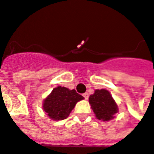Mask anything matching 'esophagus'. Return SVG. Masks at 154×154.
<instances>
[{"label": "esophagus", "mask_w": 154, "mask_h": 154, "mask_svg": "<svg viewBox=\"0 0 154 154\" xmlns=\"http://www.w3.org/2000/svg\"><path fill=\"white\" fill-rule=\"evenodd\" d=\"M83 96H84V98H85V99H86V100H87L88 98H89V94H88V93H85V94H83Z\"/></svg>", "instance_id": "obj_1"}]
</instances>
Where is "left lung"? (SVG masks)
<instances>
[{
    "label": "left lung",
    "mask_w": 154,
    "mask_h": 154,
    "mask_svg": "<svg viewBox=\"0 0 154 154\" xmlns=\"http://www.w3.org/2000/svg\"><path fill=\"white\" fill-rule=\"evenodd\" d=\"M91 108L95 114L96 118L103 121H109L115 118L118 112V106L108 90H96L94 94L89 98Z\"/></svg>",
    "instance_id": "1"
}]
</instances>
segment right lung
<instances>
[{"mask_svg":"<svg viewBox=\"0 0 154 154\" xmlns=\"http://www.w3.org/2000/svg\"><path fill=\"white\" fill-rule=\"evenodd\" d=\"M82 99L84 97L78 94L75 90L58 86L43 100V109L50 119L63 120L69 117L77 102Z\"/></svg>","mask_w":154,"mask_h":154,"instance_id":"1","label":"right lung"}]
</instances>
